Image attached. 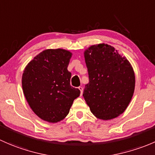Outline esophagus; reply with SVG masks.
<instances>
[{
    "label": "esophagus",
    "mask_w": 155,
    "mask_h": 155,
    "mask_svg": "<svg viewBox=\"0 0 155 155\" xmlns=\"http://www.w3.org/2000/svg\"><path fill=\"white\" fill-rule=\"evenodd\" d=\"M78 89H79V90L81 91V95H82V94H83V87H78Z\"/></svg>",
    "instance_id": "esophagus-1"
}]
</instances>
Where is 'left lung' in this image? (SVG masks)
Returning <instances> with one entry per match:
<instances>
[{"mask_svg":"<svg viewBox=\"0 0 155 155\" xmlns=\"http://www.w3.org/2000/svg\"><path fill=\"white\" fill-rule=\"evenodd\" d=\"M89 74L84 99L98 119L110 120L125 112L133 97L135 74L130 62L113 46L94 45L86 49Z\"/></svg>","mask_w":155,"mask_h":155,"instance_id":"obj_1","label":"left lung"}]
</instances>
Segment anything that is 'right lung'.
<instances>
[{"mask_svg": "<svg viewBox=\"0 0 155 155\" xmlns=\"http://www.w3.org/2000/svg\"><path fill=\"white\" fill-rule=\"evenodd\" d=\"M72 54L65 49H46L27 65L22 74V89L35 114L56 123L69 113L81 91L70 85L68 71Z\"/></svg>", "mask_w": 155, "mask_h": 155, "instance_id": "right-lung-1", "label": "right lung"}]
</instances>
